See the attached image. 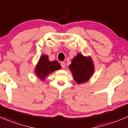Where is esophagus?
<instances>
[{"mask_svg":"<svg viewBox=\"0 0 128 128\" xmlns=\"http://www.w3.org/2000/svg\"><path fill=\"white\" fill-rule=\"evenodd\" d=\"M60 66H61L62 69H64V68H65V63H64V62H60Z\"/></svg>","mask_w":128,"mask_h":128,"instance_id":"1","label":"esophagus"}]
</instances>
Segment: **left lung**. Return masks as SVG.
Segmentation results:
<instances>
[{"mask_svg":"<svg viewBox=\"0 0 128 128\" xmlns=\"http://www.w3.org/2000/svg\"><path fill=\"white\" fill-rule=\"evenodd\" d=\"M69 68L74 76V80L78 84L88 81L94 72V66L91 59L85 58L80 54H78L73 59Z\"/></svg>","mask_w":128,"mask_h":128,"instance_id":"1","label":"left lung"}]
</instances>
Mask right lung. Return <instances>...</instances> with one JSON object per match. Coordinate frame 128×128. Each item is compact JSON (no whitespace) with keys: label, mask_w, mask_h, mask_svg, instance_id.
Instances as JSON below:
<instances>
[{"label":"right lung","mask_w":128,"mask_h":128,"mask_svg":"<svg viewBox=\"0 0 128 128\" xmlns=\"http://www.w3.org/2000/svg\"><path fill=\"white\" fill-rule=\"evenodd\" d=\"M60 66L56 60L49 61L47 56H42L40 58L36 69V73L40 79H44L50 73L60 69Z\"/></svg>","instance_id":"1"}]
</instances>
